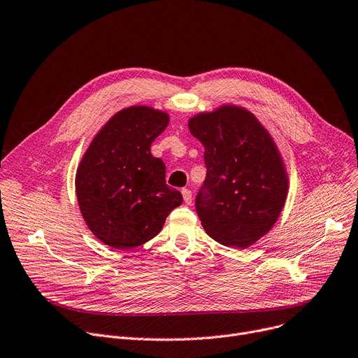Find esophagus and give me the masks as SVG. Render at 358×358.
Instances as JSON below:
<instances>
[{
	"label": "esophagus",
	"instance_id": "esophagus-1",
	"mask_svg": "<svg viewBox=\"0 0 358 358\" xmlns=\"http://www.w3.org/2000/svg\"><path fill=\"white\" fill-rule=\"evenodd\" d=\"M182 195H183V201L185 203H192V192L189 189H182Z\"/></svg>",
	"mask_w": 358,
	"mask_h": 358
}]
</instances>
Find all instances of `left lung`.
Returning a JSON list of instances; mask_svg holds the SVG:
<instances>
[{
    "label": "left lung",
    "mask_w": 358,
    "mask_h": 358,
    "mask_svg": "<svg viewBox=\"0 0 358 358\" xmlns=\"http://www.w3.org/2000/svg\"><path fill=\"white\" fill-rule=\"evenodd\" d=\"M203 145L206 179L196 212L216 242L248 248L277 222L288 176L272 137L248 110L222 106L189 120Z\"/></svg>",
    "instance_id": "obj_1"
}]
</instances>
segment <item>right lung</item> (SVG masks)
<instances>
[{
	"label": "right lung",
	"instance_id": "1",
	"mask_svg": "<svg viewBox=\"0 0 358 358\" xmlns=\"http://www.w3.org/2000/svg\"><path fill=\"white\" fill-rule=\"evenodd\" d=\"M169 116L148 106L116 113L96 134L76 175L78 206L89 229L106 245L130 250L155 238L182 203L166 185V166L150 145Z\"/></svg>",
	"mask_w": 358,
	"mask_h": 358
}]
</instances>
